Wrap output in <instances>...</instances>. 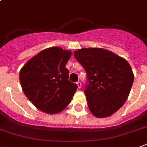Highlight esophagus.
<instances>
[{"mask_svg": "<svg viewBox=\"0 0 147 147\" xmlns=\"http://www.w3.org/2000/svg\"><path fill=\"white\" fill-rule=\"evenodd\" d=\"M76 85H77V86H78L79 88H80L82 87V83H81V82H80V81L76 82Z\"/></svg>", "mask_w": 147, "mask_h": 147, "instance_id": "1", "label": "esophagus"}]
</instances>
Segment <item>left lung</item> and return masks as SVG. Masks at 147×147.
<instances>
[{"mask_svg": "<svg viewBox=\"0 0 147 147\" xmlns=\"http://www.w3.org/2000/svg\"><path fill=\"white\" fill-rule=\"evenodd\" d=\"M74 57L87 74L84 93L92 115L102 118L112 115L127 100L134 81L125 59L102 48H82Z\"/></svg>", "mask_w": 147, "mask_h": 147, "instance_id": "obj_1", "label": "left lung"}]
</instances>
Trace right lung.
<instances>
[{
	"label": "right lung",
	"instance_id": "1",
	"mask_svg": "<svg viewBox=\"0 0 147 147\" xmlns=\"http://www.w3.org/2000/svg\"><path fill=\"white\" fill-rule=\"evenodd\" d=\"M71 52L53 47L39 52L21 69L19 79L25 96L37 109L56 114L68 106L78 86L68 80L65 65Z\"/></svg>",
	"mask_w": 147,
	"mask_h": 147
}]
</instances>
